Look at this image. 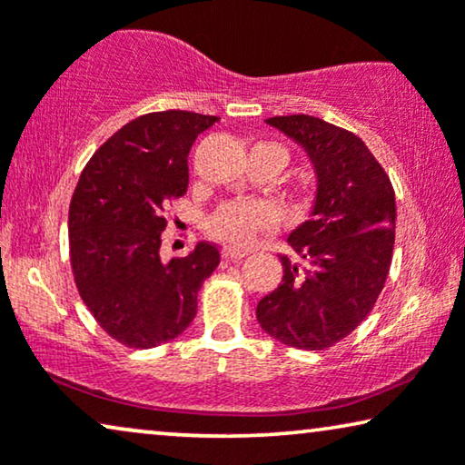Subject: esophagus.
I'll return each instance as SVG.
<instances>
[{"label":"esophagus","instance_id":"esophagus-1","mask_svg":"<svg viewBox=\"0 0 465 465\" xmlns=\"http://www.w3.org/2000/svg\"><path fill=\"white\" fill-rule=\"evenodd\" d=\"M222 256H224L226 260H241V258L247 256V252L245 250H237V247L226 245L224 250H222Z\"/></svg>","mask_w":465,"mask_h":465}]
</instances>
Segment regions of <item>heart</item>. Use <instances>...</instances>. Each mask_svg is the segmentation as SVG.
Returning <instances> with one entry per match:
<instances>
[{"instance_id": "heart-1", "label": "heart", "mask_w": 465, "mask_h": 465, "mask_svg": "<svg viewBox=\"0 0 465 465\" xmlns=\"http://www.w3.org/2000/svg\"><path fill=\"white\" fill-rule=\"evenodd\" d=\"M282 150V148H279ZM285 161V152L282 150ZM279 212L275 205L262 199L232 201L220 209L212 220V232L215 237L232 245H250L258 232L269 231L277 224Z\"/></svg>"}]
</instances>
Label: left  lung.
I'll return each instance as SVG.
<instances>
[{"label": "left lung", "instance_id": "8db88e82", "mask_svg": "<svg viewBox=\"0 0 465 465\" xmlns=\"http://www.w3.org/2000/svg\"><path fill=\"white\" fill-rule=\"evenodd\" d=\"M307 152L315 199L282 256L283 279L256 307L262 330L288 347L317 351L351 334L383 290L396 241V194L358 135L292 114L266 120Z\"/></svg>", "mask_w": 465, "mask_h": 465}]
</instances>
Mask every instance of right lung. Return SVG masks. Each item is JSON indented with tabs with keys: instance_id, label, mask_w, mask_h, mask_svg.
Listing matches in <instances>:
<instances>
[{
	"instance_id": "right-lung-1",
	"label": "right lung",
	"mask_w": 465,
	"mask_h": 465,
	"mask_svg": "<svg viewBox=\"0 0 465 465\" xmlns=\"http://www.w3.org/2000/svg\"><path fill=\"white\" fill-rule=\"evenodd\" d=\"M218 116L143 114L107 139L82 171L69 203V258L75 288L114 341L152 349L180 336L196 294L220 264L212 243L161 260L164 209L186 194L188 154Z\"/></svg>"
}]
</instances>
